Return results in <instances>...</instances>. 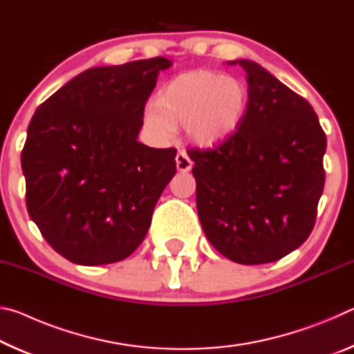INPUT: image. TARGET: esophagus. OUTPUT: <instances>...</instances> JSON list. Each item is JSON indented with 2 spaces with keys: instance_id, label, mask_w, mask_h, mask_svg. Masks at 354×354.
<instances>
[{
  "instance_id": "obj_1",
  "label": "esophagus",
  "mask_w": 354,
  "mask_h": 354,
  "mask_svg": "<svg viewBox=\"0 0 354 354\" xmlns=\"http://www.w3.org/2000/svg\"><path fill=\"white\" fill-rule=\"evenodd\" d=\"M192 164H194V162H192V159L189 158V154L185 151H179L176 154V169H178V171H183V173L189 171L192 169Z\"/></svg>"
}]
</instances>
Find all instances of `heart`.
<instances>
[{
  "label": "heart",
  "instance_id": "obj_1",
  "mask_svg": "<svg viewBox=\"0 0 354 354\" xmlns=\"http://www.w3.org/2000/svg\"><path fill=\"white\" fill-rule=\"evenodd\" d=\"M250 91L242 80L214 70H189L167 81L143 112V127L158 140H169L178 127L203 148L217 147L247 115Z\"/></svg>",
  "mask_w": 354,
  "mask_h": 354
}]
</instances>
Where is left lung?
Instances as JSON below:
<instances>
[{
  "label": "left lung",
  "mask_w": 354,
  "mask_h": 354,
  "mask_svg": "<svg viewBox=\"0 0 354 354\" xmlns=\"http://www.w3.org/2000/svg\"><path fill=\"white\" fill-rule=\"evenodd\" d=\"M227 64L247 71V115L220 145L189 156L207 241L227 259L254 266L289 254L313 231L326 136L313 106L259 64Z\"/></svg>",
  "instance_id": "1"
}]
</instances>
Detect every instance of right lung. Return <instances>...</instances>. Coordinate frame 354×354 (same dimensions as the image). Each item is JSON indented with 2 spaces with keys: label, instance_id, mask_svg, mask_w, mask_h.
I'll list each match as a JSON object with an SVG mask.
<instances>
[{
  "label": "right lung",
  "instance_id": "add662e5",
  "mask_svg": "<svg viewBox=\"0 0 354 354\" xmlns=\"http://www.w3.org/2000/svg\"><path fill=\"white\" fill-rule=\"evenodd\" d=\"M153 57L82 71L41 103L21 151L26 207L45 241L80 266L127 259L176 173L175 148L137 140L160 70Z\"/></svg>",
  "mask_w": 354,
  "mask_h": 354
}]
</instances>
